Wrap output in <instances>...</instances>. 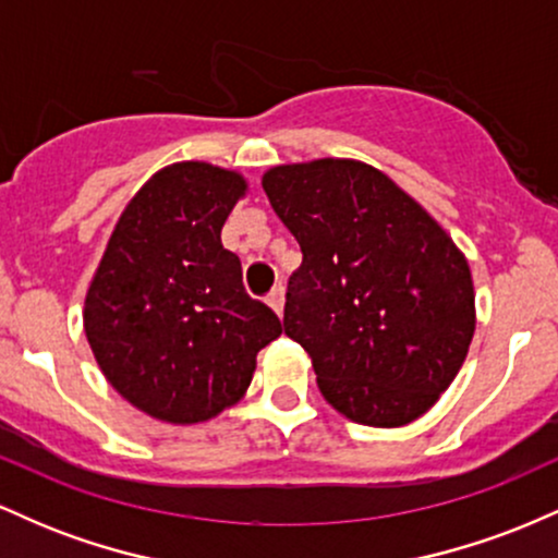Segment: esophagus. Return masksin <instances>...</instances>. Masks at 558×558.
<instances>
[{
    "instance_id": "esophagus-1",
    "label": "esophagus",
    "mask_w": 558,
    "mask_h": 558,
    "mask_svg": "<svg viewBox=\"0 0 558 558\" xmlns=\"http://www.w3.org/2000/svg\"><path fill=\"white\" fill-rule=\"evenodd\" d=\"M283 301H286V288L283 283H278L270 293H267V304H270L278 315H283Z\"/></svg>"
}]
</instances>
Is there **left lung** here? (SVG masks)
Returning <instances> with one entry per match:
<instances>
[{
  "instance_id": "8db88e82",
  "label": "left lung",
  "mask_w": 558,
  "mask_h": 558,
  "mask_svg": "<svg viewBox=\"0 0 558 558\" xmlns=\"http://www.w3.org/2000/svg\"><path fill=\"white\" fill-rule=\"evenodd\" d=\"M296 235L283 330L349 420L399 427L462 369L475 332L464 254L412 196L354 159L280 165L262 178Z\"/></svg>"
}]
</instances>
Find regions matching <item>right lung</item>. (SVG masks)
Returning a JSON list of instances; mask_svg holds the SVG:
<instances>
[{"instance_id": "1", "label": "right lung", "mask_w": 558, "mask_h": 558, "mask_svg": "<svg viewBox=\"0 0 558 558\" xmlns=\"http://www.w3.org/2000/svg\"><path fill=\"white\" fill-rule=\"evenodd\" d=\"M246 191L207 162L159 170L120 215L86 293L83 328L123 399L191 425L233 407L280 319L243 288L241 259L220 241Z\"/></svg>"}]
</instances>
